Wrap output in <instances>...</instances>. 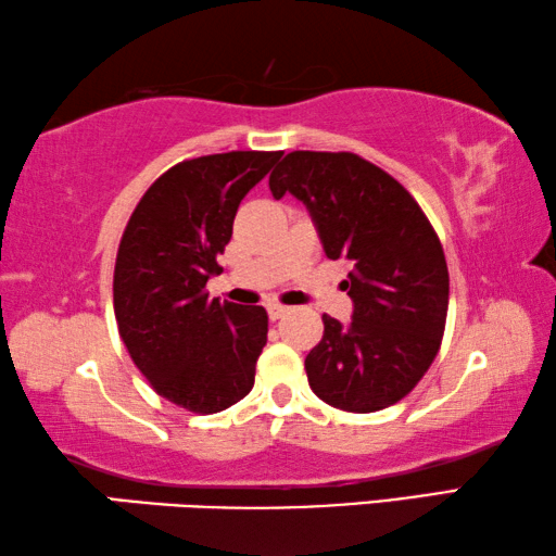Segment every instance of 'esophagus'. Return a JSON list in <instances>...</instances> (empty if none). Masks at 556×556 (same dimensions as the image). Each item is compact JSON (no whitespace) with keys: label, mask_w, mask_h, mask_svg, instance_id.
Wrapping results in <instances>:
<instances>
[{"label":"esophagus","mask_w":556,"mask_h":556,"mask_svg":"<svg viewBox=\"0 0 556 556\" xmlns=\"http://www.w3.org/2000/svg\"><path fill=\"white\" fill-rule=\"evenodd\" d=\"M267 314H269V319L271 321H277V319H281V316H287L289 314V306H281V304H267Z\"/></svg>","instance_id":"esophagus-1"}]
</instances>
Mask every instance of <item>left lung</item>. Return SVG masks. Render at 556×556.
Returning a JSON list of instances; mask_svg holds the SVG:
<instances>
[{"label":"left lung","mask_w":556,"mask_h":556,"mask_svg":"<svg viewBox=\"0 0 556 556\" xmlns=\"http://www.w3.org/2000/svg\"><path fill=\"white\" fill-rule=\"evenodd\" d=\"M277 200H302L329 260L351 262V324L324 319L304 361L312 391L349 413L405 399L445 331L447 264L433 225L403 185L356 153L294 151L269 175Z\"/></svg>","instance_id":"1"}]
</instances>
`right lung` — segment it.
Instances as JSON below:
<instances>
[{"instance_id": "1", "label": "right lung", "mask_w": 556, "mask_h": 556, "mask_svg": "<svg viewBox=\"0 0 556 556\" xmlns=\"http://www.w3.org/2000/svg\"><path fill=\"white\" fill-rule=\"evenodd\" d=\"M281 157L232 151L165 170L130 215L113 271L118 333L157 395L192 413H219L254 386L267 343L264 306L205 292L232 237L242 198Z\"/></svg>"}]
</instances>
